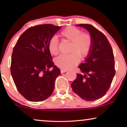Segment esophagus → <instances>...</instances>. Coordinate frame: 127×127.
I'll list each match as a JSON object with an SVG mask.
<instances>
[{
	"mask_svg": "<svg viewBox=\"0 0 127 127\" xmlns=\"http://www.w3.org/2000/svg\"><path fill=\"white\" fill-rule=\"evenodd\" d=\"M67 70L66 69H61V73H65L66 72H67Z\"/></svg>",
	"mask_w": 127,
	"mask_h": 127,
	"instance_id": "obj_1",
	"label": "esophagus"
}]
</instances>
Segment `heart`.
<instances>
[{"instance_id":"obj_1","label":"heart","mask_w":127,"mask_h":127,"mask_svg":"<svg viewBox=\"0 0 127 127\" xmlns=\"http://www.w3.org/2000/svg\"><path fill=\"white\" fill-rule=\"evenodd\" d=\"M64 39L71 41L69 54H62L55 59L58 66L63 69H69L79 62V55L81 58H85L89 54L93 47V40L91 35L88 33L83 32L74 27H67L60 33ZM48 50L52 55L58 53V41L55 38L51 39L48 44Z\"/></svg>"}]
</instances>
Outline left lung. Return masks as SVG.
<instances>
[{
    "mask_svg": "<svg viewBox=\"0 0 127 127\" xmlns=\"http://www.w3.org/2000/svg\"><path fill=\"white\" fill-rule=\"evenodd\" d=\"M90 32L93 37L91 50L79 67L84 74L77 73L71 84L74 93L87 101H94L106 94L116 73L113 49L107 37L90 24H78Z\"/></svg>",
    "mask_w": 127,
    "mask_h": 127,
    "instance_id": "1",
    "label": "left lung"
}]
</instances>
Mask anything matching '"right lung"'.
<instances>
[{
    "label": "right lung",
    "mask_w": 127,
    "mask_h": 127,
    "mask_svg": "<svg viewBox=\"0 0 127 127\" xmlns=\"http://www.w3.org/2000/svg\"><path fill=\"white\" fill-rule=\"evenodd\" d=\"M61 27L42 24L26 30L14 47L11 74L19 93L29 101H43L51 96L61 74L48 44ZM50 67L53 70H49Z\"/></svg>",
    "instance_id": "add662e5"
}]
</instances>
